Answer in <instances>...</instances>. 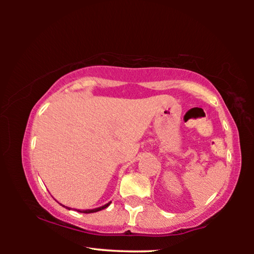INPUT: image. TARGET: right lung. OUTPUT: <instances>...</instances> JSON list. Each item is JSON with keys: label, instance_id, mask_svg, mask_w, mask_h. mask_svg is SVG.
Returning <instances> with one entry per match:
<instances>
[{"label": "right lung", "instance_id": "right-lung-1", "mask_svg": "<svg viewBox=\"0 0 254 254\" xmlns=\"http://www.w3.org/2000/svg\"><path fill=\"white\" fill-rule=\"evenodd\" d=\"M110 204H111V201H110V203H107V204H105V205L101 206V207H97V208H94V209H83V210H80V209H77V212H79V213H85V214H89V213H95V212H98V210H102V209L106 208L107 206H109ZM63 206H64V205H63ZM64 207H66V208H68V209H70L69 207H67V206H64Z\"/></svg>", "mask_w": 254, "mask_h": 254}]
</instances>
